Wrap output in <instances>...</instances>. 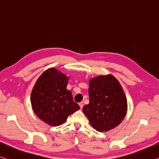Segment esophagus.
Wrapping results in <instances>:
<instances>
[{
  "instance_id": "esophagus-1",
  "label": "esophagus",
  "mask_w": 159,
  "mask_h": 159,
  "mask_svg": "<svg viewBox=\"0 0 159 159\" xmlns=\"http://www.w3.org/2000/svg\"><path fill=\"white\" fill-rule=\"evenodd\" d=\"M79 105H80V109H82V107H83V105H84V104H83V102H80V103L79 104Z\"/></svg>"
}]
</instances>
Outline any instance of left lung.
Listing matches in <instances>:
<instances>
[{"instance_id":"left-lung-1","label":"left lung","mask_w":159,"mask_h":159,"mask_svg":"<svg viewBox=\"0 0 159 159\" xmlns=\"http://www.w3.org/2000/svg\"><path fill=\"white\" fill-rule=\"evenodd\" d=\"M89 103L83 112L91 125L102 132L115 128L123 121L127 111L124 92L111 75H99L89 80Z\"/></svg>"}]
</instances>
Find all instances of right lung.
Here are the masks:
<instances>
[{"label":"right lung","instance_id":"right-lung-1","mask_svg":"<svg viewBox=\"0 0 159 159\" xmlns=\"http://www.w3.org/2000/svg\"><path fill=\"white\" fill-rule=\"evenodd\" d=\"M69 77L55 68L44 72L32 90L30 100L34 112L50 126H60L67 116L80 109L67 89Z\"/></svg>","mask_w":159,"mask_h":159}]
</instances>
